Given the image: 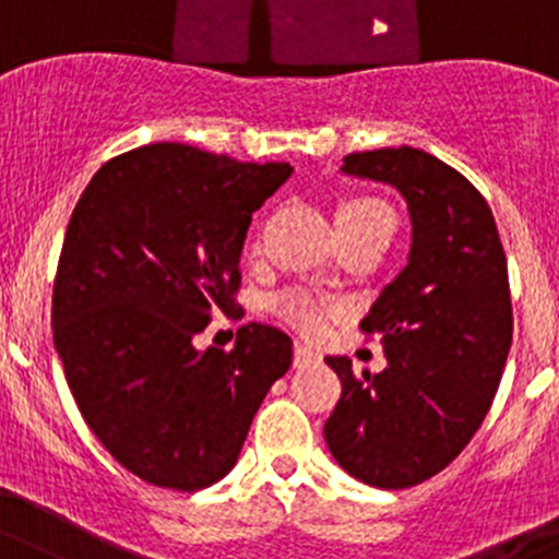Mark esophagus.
<instances>
[{
	"mask_svg": "<svg viewBox=\"0 0 559 559\" xmlns=\"http://www.w3.org/2000/svg\"><path fill=\"white\" fill-rule=\"evenodd\" d=\"M311 364H320V353L311 350L309 344L297 342L295 344V367L304 369V367H311Z\"/></svg>",
	"mask_w": 559,
	"mask_h": 559,
	"instance_id": "esophagus-1",
	"label": "esophagus"
}]
</instances>
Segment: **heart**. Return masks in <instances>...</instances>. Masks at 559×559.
Masks as SVG:
<instances>
[{
	"instance_id": "b5f03b06",
	"label": "heart",
	"mask_w": 559,
	"mask_h": 559,
	"mask_svg": "<svg viewBox=\"0 0 559 559\" xmlns=\"http://www.w3.org/2000/svg\"><path fill=\"white\" fill-rule=\"evenodd\" d=\"M344 223H385V226L394 228V215H391V209L385 203L372 201V198H353V201H344L336 209V226H344ZM275 311L289 322H295L297 328H304V331H317L322 322L320 304L311 295L297 289L284 292L275 300Z\"/></svg>"
}]
</instances>
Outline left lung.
I'll use <instances>...</instances> for the list:
<instances>
[{
    "label": "left lung",
    "instance_id": "8db88e82",
    "mask_svg": "<svg viewBox=\"0 0 559 559\" xmlns=\"http://www.w3.org/2000/svg\"><path fill=\"white\" fill-rule=\"evenodd\" d=\"M342 174L405 198L411 250L361 322L380 336L383 372L325 358L342 397L322 432L350 477L397 491L450 466L491 408L513 342L508 259L491 206L427 151L350 154Z\"/></svg>",
    "mask_w": 559,
    "mask_h": 559
}]
</instances>
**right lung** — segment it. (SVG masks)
<instances>
[{
  "label": "right lung",
  "instance_id": "1",
  "mask_svg": "<svg viewBox=\"0 0 559 559\" xmlns=\"http://www.w3.org/2000/svg\"><path fill=\"white\" fill-rule=\"evenodd\" d=\"M292 176L154 143L104 162L82 192L51 300L55 350L87 427L140 479L198 491L226 477L292 338L250 322L228 353L198 350L215 314L239 317L250 215Z\"/></svg>",
  "mask_w": 559,
  "mask_h": 559
}]
</instances>
